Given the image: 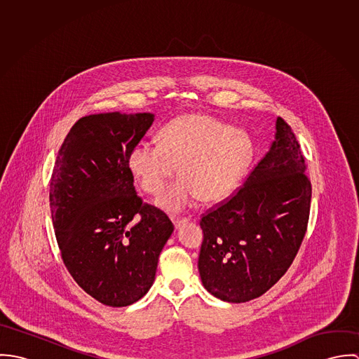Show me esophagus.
Segmentation results:
<instances>
[{"label":"esophagus","instance_id":"obj_1","mask_svg":"<svg viewBox=\"0 0 359 359\" xmlns=\"http://www.w3.org/2000/svg\"><path fill=\"white\" fill-rule=\"evenodd\" d=\"M189 219L188 218H174L172 219V224H174V226H175V229H178L180 226H182V225H185L187 222H188Z\"/></svg>","mask_w":359,"mask_h":359}]
</instances>
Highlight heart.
<instances>
[{
	"instance_id": "heart-1",
	"label": "heart",
	"mask_w": 359,
	"mask_h": 359,
	"mask_svg": "<svg viewBox=\"0 0 359 359\" xmlns=\"http://www.w3.org/2000/svg\"><path fill=\"white\" fill-rule=\"evenodd\" d=\"M252 156L253 142L245 131L211 116L191 113L168 121L158 133V144H135L127 167L145 192L157 195L178 165L181 177L156 205L180 214L201 199L208 203L226 199L243 178Z\"/></svg>"
}]
</instances>
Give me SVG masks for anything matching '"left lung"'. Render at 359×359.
I'll return each mask as SVG.
<instances>
[{
  "label": "left lung",
  "instance_id": "1",
  "mask_svg": "<svg viewBox=\"0 0 359 359\" xmlns=\"http://www.w3.org/2000/svg\"><path fill=\"white\" fill-rule=\"evenodd\" d=\"M304 171L302 148L278 117L275 140L243 187L201 221L198 266L208 293L245 303L285 275L307 231L311 182Z\"/></svg>",
  "mask_w": 359,
  "mask_h": 359
}]
</instances>
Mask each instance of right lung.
<instances>
[{"instance_id":"1","label":"right lung","mask_w":359,"mask_h":359,"mask_svg":"<svg viewBox=\"0 0 359 359\" xmlns=\"http://www.w3.org/2000/svg\"><path fill=\"white\" fill-rule=\"evenodd\" d=\"M154 121L152 113L86 116L69 131L52 171L50 205L63 262L104 306L127 307L148 293L174 231L163 211L142 205L127 167Z\"/></svg>"}]
</instances>
